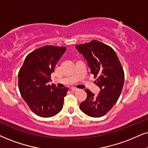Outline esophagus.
Instances as JSON below:
<instances>
[{"instance_id":"esophagus-1","label":"esophagus","mask_w":148,"mask_h":148,"mask_svg":"<svg viewBox=\"0 0 148 148\" xmlns=\"http://www.w3.org/2000/svg\"><path fill=\"white\" fill-rule=\"evenodd\" d=\"M71 90H72V91H73V92L77 91V90H78V88H75V87H72V88H71Z\"/></svg>"}]
</instances>
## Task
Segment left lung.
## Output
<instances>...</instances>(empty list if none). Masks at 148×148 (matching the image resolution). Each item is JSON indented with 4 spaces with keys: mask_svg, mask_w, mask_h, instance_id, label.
Wrapping results in <instances>:
<instances>
[{
    "mask_svg": "<svg viewBox=\"0 0 148 148\" xmlns=\"http://www.w3.org/2000/svg\"><path fill=\"white\" fill-rule=\"evenodd\" d=\"M88 62L90 71L97 78L95 83L100 92L95 96L86 90L88 97L80 109L91 117H101L110 111L118 101L124 83V72L116 54L110 46L97 40L76 46Z\"/></svg>",
    "mask_w": 148,
    "mask_h": 148,
    "instance_id": "obj_1",
    "label": "left lung"
}]
</instances>
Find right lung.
Wrapping results in <instances>:
<instances>
[{"instance_id":"obj_1","label":"right lung","mask_w":148,"mask_h":148,"mask_svg":"<svg viewBox=\"0 0 148 148\" xmlns=\"http://www.w3.org/2000/svg\"><path fill=\"white\" fill-rule=\"evenodd\" d=\"M66 50L65 47L46 45L27 56L18 72V88L23 99L34 113L44 118L62 110L68 88L48 84L51 74Z\"/></svg>"}]
</instances>
